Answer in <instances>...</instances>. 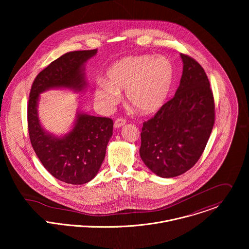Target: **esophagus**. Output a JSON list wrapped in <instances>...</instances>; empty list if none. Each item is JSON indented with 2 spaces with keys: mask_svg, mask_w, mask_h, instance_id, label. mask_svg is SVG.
Instances as JSON below:
<instances>
[{
  "mask_svg": "<svg viewBox=\"0 0 249 249\" xmlns=\"http://www.w3.org/2000/svg\"><path fill=\"white\" fill-rule=\"evenodd\" d=\"M125 123H126V120H125V119L118 118V119L115 121V123H114V126H115L116 128H119V127H121V126L124 125V124H125Z\"/></svg>",
  "mask_w": 249,
  "mask_h": 249,
  "instance_id": "1",
  "label": "esophagus"
}]
</instances>
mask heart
Wrapping results in <instances>:
<instances>
[{
	"label": "heart",
	"mask_w": 249,
	"mask_h": 249,
	"mask_svg": "<svg viewBox=\"0 0 249 249\" xmlns=\"http://www.w3.org/2000/svg\"><path fill=\"white\" fill-rule=\"evenodd\" d=\"M174 78V68L164 56H128L117 61L100 79L96 99L107 109L115 107L125 90L128 104L142 114L156 112L164 105Z\"/></svg>",
	"instance_id": "heart-1"
}]
</instances>
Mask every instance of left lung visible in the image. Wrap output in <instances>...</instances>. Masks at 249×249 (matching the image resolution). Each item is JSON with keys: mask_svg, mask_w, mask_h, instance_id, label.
I'll list each match as a JSON object with an SVG mask.
<instances>
[{"mask_svg": "<svg viewBox=\"0 0 249 249\" xmlns=\"http://www.w3.org/2000/svg\"><path fill=\"white\" fill-rule=\"evenodd\" d=\"M183 71L176 95L142 124L140 156L156 176L189 171L200 158L214 124L210 82L201 65L181 53Z\"/></svg>", "mask_w": 249, "mask_h": 249, "instance_id": "obj_1", "label": "left lung"}]
</instances>
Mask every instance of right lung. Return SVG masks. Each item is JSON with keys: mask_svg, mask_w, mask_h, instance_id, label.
Instances as JSON below:
<instances>
[{"mask_svg": "<svg viewBox=\"0 0 249 249\" xmlns=\"http://www.w3.org/2000/svg\"><path fill=\"white\" fill-rule=\"evenodd\" d=\"M98 50L70 52L40 71L32 85L28 105V128L32 145L45 169L68 184L80 185L95 178L106 157L113 134V121L78 113L74 126L64 137L48 133L38 118L39 95L51 88L81 91L86 87L84 63Z\"/></svg>", "mask_w": 249, "mask_h": 249, "instance_id": "right-lung-1", "label": "right lung"}]
</instances>
